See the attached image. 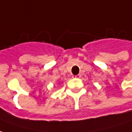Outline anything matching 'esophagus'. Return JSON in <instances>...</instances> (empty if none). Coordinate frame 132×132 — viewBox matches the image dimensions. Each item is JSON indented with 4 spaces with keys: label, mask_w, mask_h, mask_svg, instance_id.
Listing matches in <instances>:
<instances>
[{
    "label": "esophagus",
    "mask_w": 132,
    "mask_h": 132,
    "mask_svg": "<svg viewBox=\"0 0 132 132\" xmlns=\"http://www.w3.org/2000/svg\"><path fill=\"white\" fill-rule=\"evenodd\" d=\"M73 77L77 78V79H79V78L81 77V74H77V75H76V76H73Z\"/></svg>",
    "instance_id": "1"
}]
</instances>
